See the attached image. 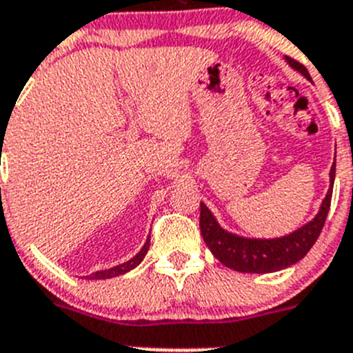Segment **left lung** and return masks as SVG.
I'll return each mask as SVG.
<instances>
[{
  "label": "left lung",
  "mask_w": 353,
  "mask_h": 353,
  "mask_svg": "<svg viewBox=\"0 0 353 353\" xmlns=\"http://www.w3.org/2000/svg\"><path fill=\"white\" fill-rule=\"evenodd\" d=\"M286 61L292 65L295 70H299L302 76L310 77V72L305 70L302 63L297 60H292L286 56ZM336 176V162L330 168V189L327 192L325 199L322 201L320 212L316 214L311 223L299 228L297 232L281 239H244V236L233 235V233L224 232L223 228L214 219L212 212L201 203L199 212V228L201 235L207 242L208 249L212 251L217 260L230 269L236 272H251V274H267L283 270L290 265L297 263L299 260L307 254L316 239L320 236L323 224H325L327 214L330 208V199H332V187H334Z\"/></svg>",
  "instance_id": "1"
}]
</instances>
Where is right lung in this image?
<instances>
[{"mask_svg":"<svg viewBox=\"0 0 353 353\" xmlns=\"http://www.w3.org/2000/svg\"><path fill=\"white\" fill-rule=\"evenodd\" d=\"M148 248H150V236H148V240L145 242V245H143L141 251H139L134 258H130L127 263L117 265V267H113V269H108V270H99V272L92 274V276H90V279H109V277H117V276H121V274L129 272V270H132L134 267H138V265L141 263L143 258H145V254H146V251H148Z\"/></svg>","mask_w":353,"mask_h":353,"instance_id":"1","label":"right lung"}]
</instances>
